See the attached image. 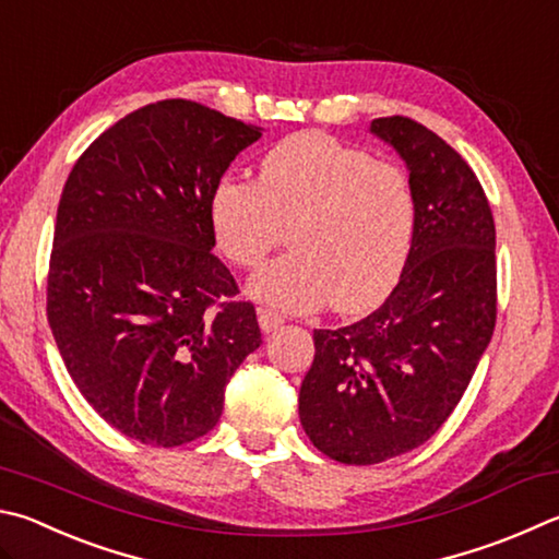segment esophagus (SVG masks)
<instances>
[{
    "label": "esophagus",
    "mask_w": 559,
    "mask_h": 559,
    "mask_svg": "<svg viewBox=\"0 0 559 559\" xmlns=\"http://www.w3.org/2000/svg\"><path fill=\"white\" fill-rule=\"evenodd\" d=\"M259 324H261V330H263V332H273L276 328H281V324H283V318H281V314H278L276 310H271V308H259Z\"/></svg>",
    "instance_id": "esophagus-1"
}]
</instances>
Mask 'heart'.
I'll return each instance as SVG.
<instances>
[{
  "label": "heart",
  "instance_id": "b5f03b06",
  "mask_svg": "<svg viewBox=\"0 0 559 559\" xmlns=\"http://www.w3.org/2000/svg\"><path fill=\"white\" fill-rule=\"evenodd\" d=\"M222 253L253 269L288 237L293 249L251 281V293L286 310L328 302L340 314L389 296L408 259L415 198L405 170L322 131L283 139L259 178H222L210 198Z\"/></svg>",
  "mask_w": 559,
  "mask_h": 559
}]
</instances>
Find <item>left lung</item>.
Returning a JSON list of instances; mask_svg holds the SVG:
<instances>
[{"instance_id": "1", "label": "left lung", "mask_w": 559, "mask_h": 559, "mask_svg": "<svg viewBox=\"0 0 559 559\" xmlns=\"http://www.w3.org/2000/svg\"><path fill=\"white\" fill-rule=\"evenodd\" d=\"M371 131L411 170L415 227L383 306L312 334L300 423L342 464H379L428 442L462 401L496 324V227L479 178L411 117H379Z\"/></svg>"}]
</instances>
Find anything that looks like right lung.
<instances>
[{"mask_svg":"<svg viewBox=\"0 0 559 559\" xmlns=\"http://www.w3.org/2000/svg\"><path fill=\"white\" fill-rule=\"evenodd\" d=\"M261 131L160 99L103 131L60 195L46 310L70 379L127 438L207 435L231 373L261 344L253 302L222 263L210 198Z\"/></svg>","mask_w":559,"mask_h":559,"instance_id":"right-lung-1","label":"right lung"}]
</instances>
